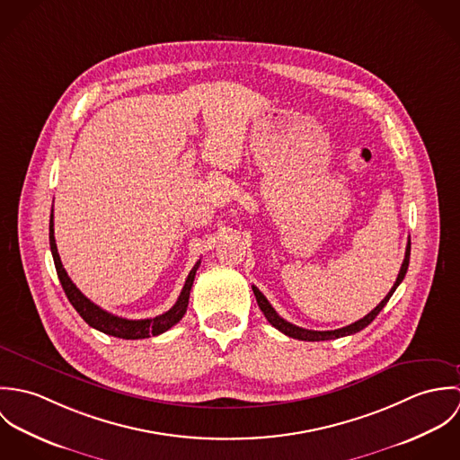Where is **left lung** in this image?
Instances as JSON below:
<instances>
[{
    "label": "left lung",
    "instance_id": "8db88e82",
    "mask_svg": "<svg viewBox=\"0 0 460 460\" xmlns=\"http://www.w3.org/2000/svg\"><path fill=\"white\" fill-rule=\"evenodd\" d=\"M409 255H411V241H407V248H405V257H403V262H402V267H400V270H398V276H396V281L394 283V287H392V290L388 292V296L368 314V315H365L363 319H359V321H356L354 324H349V326H345V328L334 329V331H314V329H305L299 328V326H294V324H290V323H287L285 319H281L278 314H276V310L270 306V303L265 299V296H263L262 292L253 285L252 288H253V294H255V297H257V303H259V306H261V310L263 312V315H265V319L269 321V324L270 326H274V328L278 329V331H281L283 334H287V336H290V338H297V340H305V341H323V340H332V338H340V336H347V334H354V332H358V331H361V329L367 328L377 315H379V312L386 306V303L390 301V297L394 296V290H396V287L402 283V279L405 278V272H407V267H409Z\"/></svg>",
    "mask_w": 460,
    "mask_h": 460
}]
</instances>
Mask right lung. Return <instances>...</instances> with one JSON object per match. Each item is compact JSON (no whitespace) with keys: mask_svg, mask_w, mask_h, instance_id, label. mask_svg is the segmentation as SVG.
I'll use <instances>...</instances> for the list:
<instances>
[{"mask_svg":"<svg viewBox=\"0 0 460 460\" xmlns=\"http://www.w3.org/2000/svg\"><path fill=\"white\" fill-rule=\"evenodd\" d=\"M49 244H51V253H53V261L57 267V274L60 278V283L66 290V299L70 301V305L75 308V312L83 317V321L97 331H102L110 336H117V338H124V340H139V338H150V336H157L164 331L175 326L186 314L188 310V303H190V292L195 281V274L199 267V261L195 263V267L191 269L184 288L177 299V303L164 312L163 315H157L154 319H139V321H131V319H122L117 317L106 310H102L101 306H97L95 303H92L86 296L81 294V290L72 283V279L68 278L58 250H57V241H55V223H53V212H51V219H49Z\"/></svg>","mask_w":460,"mask_h":460,"instance_id":"obj_1","label":"right lung"}]
</instances>
